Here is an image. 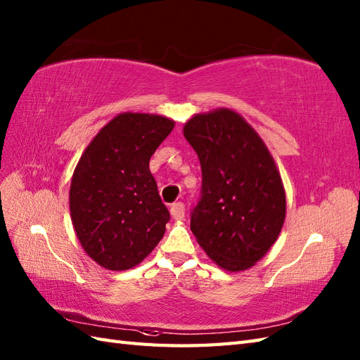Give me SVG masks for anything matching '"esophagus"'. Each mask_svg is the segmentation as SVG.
<instances>
[{
    "label": "esophagus",
    "mask_w": 360,
    "mask_h": 360,
    "mask_svg": "<svg viewBox=\"0 0 360 360\" xmlns=\"http://www.w3.org/2000/svg\"><path fill=\"white\" fill-rule=\"evenodd\" d=\"M170 213H172L173 219H176V221L184 219V215H186V205H184V202H174L172 205Z\"/></svg>",
    "instance_id": "1"
}]
</instances>
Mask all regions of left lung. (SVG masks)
Wrapping results in <instances>:
<instances>
[{
  "instance_id": "8db88e82",
  "label": "left lung",
  "mask_w": 360,
  "mask_h": 360,
  "mask_svg": "<svg viewBox=\"0 0 360 360\" xmlns=\"http://www.w3.org/2000/svg\"><path fill=\"white\" fill-rule=\"evenodd\" d=\"M184 136L202 172L190 229L219 267L246 271L271 249L285 223V188L271 153L255 129L227 108L192 117Z\"/></svg>"
}]
</instances>
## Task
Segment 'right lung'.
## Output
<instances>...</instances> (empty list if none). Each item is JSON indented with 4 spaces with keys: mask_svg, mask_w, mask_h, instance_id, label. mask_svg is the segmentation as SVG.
<instances>
[{
    "mask_svg": "<svg viewBox=\"0 0 360 360\" xmlns=\"http://www.w3.org/2000/svg\"><path fill=\"white\" fill-rule=\"evenodd\" d=\"M173 127V120L156 114H119L75 167L72 224L86 254L106 269L139 264L164 236L170 213L150 173V158Z\"/></svg>",
    "mask_w": 360,
    "mask_h": 360,
    "instance_id": "1",
    "label": "right lung"
}]
</instances>
